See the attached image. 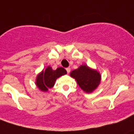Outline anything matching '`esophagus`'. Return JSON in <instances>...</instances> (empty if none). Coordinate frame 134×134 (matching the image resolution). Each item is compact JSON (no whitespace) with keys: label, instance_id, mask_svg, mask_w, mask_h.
Returning <instances> with one entry per match:
<instances>
[{"label":"esophagus","instance_id":"1","mask_svg":"<svg viewBox=\"0 0 134 134\" xmlns=\"http://www.w3.org/2000/svg\"><path fill=\"white\" fill-rule=\"evenodd\" d=\"M66 71H67V73H69L70 71H71V68L70 67H67V68H66Z\"/></svg>","mask_w":134,"mask_h":134}]
</instances>
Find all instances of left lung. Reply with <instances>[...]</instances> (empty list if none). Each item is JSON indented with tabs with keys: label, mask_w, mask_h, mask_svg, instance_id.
Wrapping results in <instances>:
<instances>
[{
	"label": "left lung",
	"mask_w": 134,
	"mask_h": 134,
	"mask_svg": "<svg viewBox=\"0 0 134 134\" xmlns=\"http://www.w3.org/2000/svg\"><path fill=\"white\" fill-rule=\"evenodd\" d=\"M70 75L75 78L80 87L86 93H92L100 83L101 76L99 72L91 69L87 65L80 66L77 69L73 70Z\"/></svg>",
	"instance_id": "1"
}]
</instances>
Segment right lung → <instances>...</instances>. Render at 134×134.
Wrapping results in <instances>:
<instances>
[{"mask_svg": "<svg viewBox=\"0 0 134 134\" xmlns=\"http://www.w3.org/2000/svg\"><path fill=\"white\" fill-rule=\"evenodd\" d=\"M66 74L67 71L63 67H58L56 70H52L51 67L48 66L45 71H42L37 76L36 84L41 91L46 92L48 88H52L54 86L57 78Z\"/></svg>", "mask_w": 134, "mask_h": 134, "instance_id": "right-lung-1", "label": "right lung"}]
</instances>
